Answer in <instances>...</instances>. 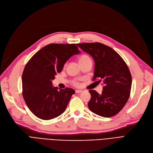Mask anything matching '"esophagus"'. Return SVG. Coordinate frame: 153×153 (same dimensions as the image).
<instances>
[{
  "label": "esophagus",
  "mask_w": 153,
  "mask_h": 153,
  "mask_svg": "<svg viewBox=\"0 0 153 153\" xmlns=\"http://www.w3.org/2000/svg\"><path fill=\"white\" fill-rule=\"evenodd\" d=\"M82 92V90H76V93H81Z\"/></svg>",
  "instance_id": "esophagus-1"
}]
</instances>
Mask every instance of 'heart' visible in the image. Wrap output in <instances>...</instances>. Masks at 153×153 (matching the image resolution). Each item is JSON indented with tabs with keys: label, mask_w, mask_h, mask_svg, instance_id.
<instances>
[{
	"label": "heart",
	"mask_w": 153,
	"mask_h": 153,
	"mask_svg": "<svg viewBox=\"0 0 153 153\" xmlns=\"http://www.w3.org/2000/svg\"><path fill=\"white\" fill-rule=\"evenodd\" d=\"M89 60H91V58L89 57V56L88 55H85V54H84V55H82L79 58V63H82V62H84L85 61H89ZM72 84L75 85V86H78L79 85V83L78 82L77 80H73L72 81Z\"/></svg>",
	"instance_id": "obj_1"
}]
</instances>
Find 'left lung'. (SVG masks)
Instances as JSON below:
<instances>
[{
	"mask_svg": "<svg viewBox=\"0 0 153 153\" xmlns=\"http://www.w3.org/2000/svg\"><path fill=\"white\" fill-rule=\"evenodd\" d=\"M77 45L94 59L93 80L102 82L104 86L101 94L89 90L88 102L91 111L104 117L116 115L127 102L130 96L132 77L127 64L114 49L99 42Z\"/></svg>",
	"mask_w": 153,
	"mask_h": 153,
	"instance_id": "8db88e82",
	"label": "left lung"
}]
</instances>
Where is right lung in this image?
I'll return each instance as SVG.
<instances>
[{
  "label": "right lung",
  "mask_w": 153,
  "mask_h": 153,
  "mask_svg": "<svg viewBox=\"0 0 153 153\" xmlns=\"http://www.w3.org/2000/svg\"><path fill=\"white\" fill-rule=\"evenodd\" d=\"M80 53L74 44H50L26 64L22 76V95L36 116L49 120L65 111L75 91L68 88L58 89L52 85V81L71 56Z\"/></svg>",
  "instance_id": "add662e5"
}]
</instances>
